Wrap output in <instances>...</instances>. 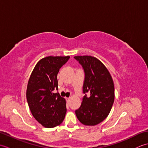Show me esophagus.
I'll return each instance as SVG.
<instances>
[{"mask_svg":"<svg viewBox=\"0 0 148 148\" xmlns=\"http://www.w3.org/2000/svg\"><path fill=\"white\" fill-rule=\"evenodd\" d=\"M69 100H70V97H68V98H66V100H67V102H69Z\"/></svg>","mask_w":148,"mask_h":148,"instance_id":"1","label":"esophagus"}]
</instances>
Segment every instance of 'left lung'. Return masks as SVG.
Wrapping results in <instances>:
<instances>
[{
	"instance_id": "obj_1",
	"label": "left lung",
	"mask_w": 148,
	"mask_h": 148,
	"mask_svg": "<svg viewBox=\"0 0 148 148\" xmlns=\"http://www.w3.org/2000/svg\"><path fill=\"white\" fill-rule=\"evenodd\" d=\"M84 72L83 92L85 95L75 113L79 121L93 126L104 120L114 100V86L111 74L102 63L91 56L74 57Z\"/></svg>"
}]
</instances>
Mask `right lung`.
Here are the masks:
<instances>
[{
    "label": "right lung",
    "mask_w": 148,
    "mask_h": 148,
    "mask_svg": "<svg viewBox=\"0 0 148 148\" xmlns=\"http://www.w3.org/2000/svg\"><path fill=\"white\" fill-rule=\"evenodd\" d=\"M70 56H47L40 60L30 75L27 100L33 116L46 128L60 125L67 112L66 102L58 92L57 74Z\"/></svg>",
    "instance_id": "1"
}]
</instances>
